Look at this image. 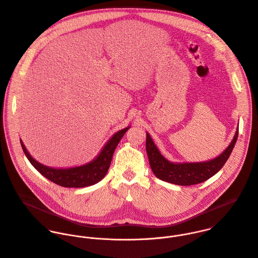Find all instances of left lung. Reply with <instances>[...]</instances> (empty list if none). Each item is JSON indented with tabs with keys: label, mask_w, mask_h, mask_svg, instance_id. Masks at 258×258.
I'll list each match as a JSON object with an SVG mask.
<instances>
[{
	"label": "left lung",
	"mask_w": 258,
	"mask_h": 258,
	"mask_svg": "<svg viewBox=\"0 0 258 258\" xmlns=\"http://www.w3.org/2000/svg\"><path fill=\"white\" fill-rule=\"evenodd\" d=\"M237 138L238 130L230 145L220 156L202 163H172L168 161L160 153L148 133L146 150L152 171L159 179L179 186H191L208 180L222 169L232 153Z\"/></svg>",
	"instance_id": "1"
}]
</instances>
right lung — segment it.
Segmentation results:
<instances>
[{"label": "right lung", "mask_w": 258, "mask_h": 258, "mask_svg": "<svg viewBox=\"0 0 258 258\" xmlns=\"http://www.w3.org/2000/svg\"><path fill=\"white\" fill-rule=\"evenodd\" d=\"M130 127L131 126L124 127L123 130L115 133L104 145L99 155L91 162L79 167L66 169H55L40 164L31 157L21 140L20 142L29 162L45 178L61 187L83 188L92 186L104 178L109 169L114 150Z\"/></svg>", "instance_id": "right-lung-1"}]
</instances>
